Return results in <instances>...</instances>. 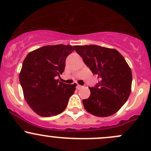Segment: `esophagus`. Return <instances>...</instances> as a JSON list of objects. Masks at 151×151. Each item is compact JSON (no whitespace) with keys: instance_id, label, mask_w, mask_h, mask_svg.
<instances>
[{"instance_id":"34e87169","label":"esophagus","mask_w":151,"mask_h":151,"mask_svg":"<svg viewBox=\"0 0 151 151\" xmlns=\"http://www.w3.org/2000/svg\"><path fill=\"white\" fill-rule=\"evenodd\" d=\"M83 86H81V85H77V88L78 89H81V88H83Z\"/></svg>"}]
</instances>
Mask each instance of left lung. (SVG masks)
Returning <instances> with one entry per match:
<instances>
[{"instance_id": "8db88e82", "label": "left lung", "mask_w": 151, "mask_h": 151, "mask_svg": "<svg viewBox=\"0 0 151 151\" xmlns=\"http://www.w3.org/2000/svg\"><path fill=\"white\" fill-rule=\"evenodd\" d=\"M74 48L99 79L95 87L89 88L90 96L83 100L85 109L100 117L117 112L129 98L132 86V72L124 57L115 49L98 45Z\"/></svg>"}]
</instances>
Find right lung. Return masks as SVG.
I'll list each match as a JSON object with an SVG mask.
<instances>
[{
    "label": "right lung",
    "mask_w": 151,
    "mask_h": 151,
    "mask_svg": "<svg viewBox=\"0 0 151 151\" xmlns=\"http://www.w3.org/2000/svg\"><path fill=\"white\" fill-rule=\"evenodd\" d=\"M74 50L71 45H47L30 52L19 73L24 96L31 109L42 116L62 113L76 83L59 82L56 76L64 72L65 60Z\"/></svg>",
    "instance_id": "1"
}]
</instances>
